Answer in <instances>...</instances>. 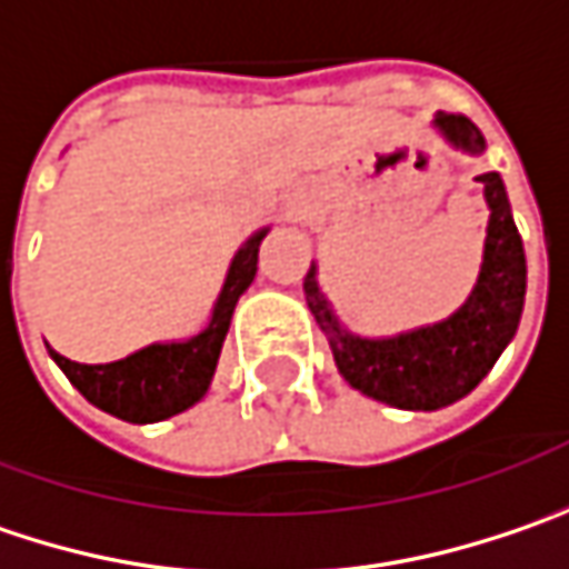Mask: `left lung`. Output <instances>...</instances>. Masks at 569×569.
<instances>
[{"label":"left lung","instance_id":"obj_1","mask_svg":"<svg viewBox=\"0 0 569 569\" xmlns=\"http://www.w3.org/2000/svg\"><path fill=\"white\" fill-rule=\"evenodd\" d=\"M435 128L467 153H483L480 128L467 116L438 112ZM483 183L489 224H486L483 267L467 302L445 321L402 331L392 338H360L341 328L331 302L318 286V267L306 273V302L318 328L328 335L341 377L363 396L412 412H435L483 380L512 341L525 306V248L509 209L499 173L477 177Z\"/></svg>","mask_w":569,"mask_h":569}]
</instances>
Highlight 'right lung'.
Masks as SVG:
<instances>
[{
    "label": "right lung",
    "mask_w": 569,
    "mask_h": 569,
    "mask_svg": "<svg viewBox=\"0 0 569 569\" xmlns=\"http://www.w3.org/2000/svg\"><path fill=\"white\" fill-rule=\"evenodd\" d=\"M267 231L270 228H260L241 244V251L234 253L224 286L218 292L212 318L199 335L186 341L148 345L116 363H77V360H67L63 353L51 351L53 363L96 409L121 421L148 425V421H163V418L186 412L206 396V389L216 377L221 341L228 335L238 299L253 283L257 251Z\"/></svg>",
    "instance_id": "1"
}]
</instances>
